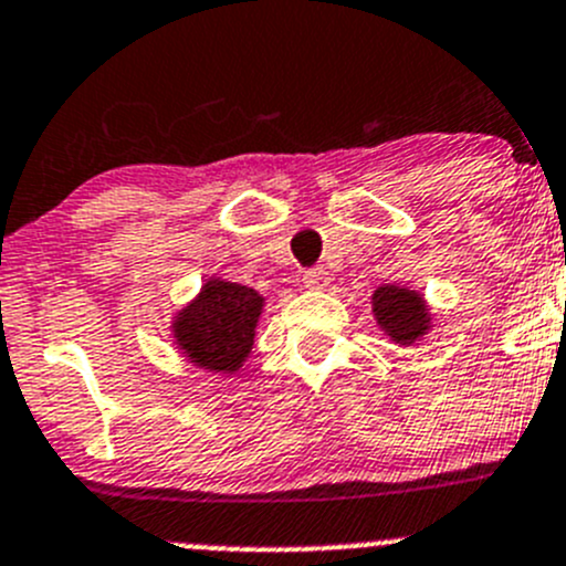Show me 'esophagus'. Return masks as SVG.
<instances>
[{
  "instance_id": "esophagus-1",
  "label": "esophagus",
  "mask_w": 566,
  "mask_h": 566,
  "mask_svg": "<svg viewBox=\"0 0 566 566\" xmlns=\"http://www.w3.org/2000/svg\"><path fill=\"white\" fill-rule=\"evenodd\" d=\"M329 273L324 271V268H310V271H304V287L310 290H326L329 287Z\"/></svg>"
}]
</instances>
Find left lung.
Here are the masks:
<instances>
[{"instance_id":"8db88e82","label":"left lung","mask_w":566,"mask_h":566,"mask_svg":"<svg viewBox=\"0 0 566 566\" xmlns=\"http://www.w3.org/2000/svg\"><path fill=\"white\" fill-rule=\"evenodd\" d=\"M371 313L377 326L399 346H413L430 332L432 315L419 290L382 284L371 295Z\"/></svg>"}]
</instances>
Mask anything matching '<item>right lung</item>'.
<instances>
[{"instance_id": "right-lung-1", "label": "right lung", "mask_w": 566, "mask_h": 566, "mask_svg": "<svg viewBox=\"0 0 566 566\" xmlns=\"http://www.w3.org/2000/svg\"><path fill=\"white\" fill-rule=\"evenodd\" d=\"M265 298L245 284L211 276L200 293L178 310L172 337L192 366L211 374L240 371L251 355Z\"/></svg>"}]
</instances>
